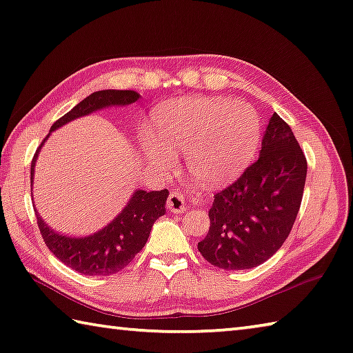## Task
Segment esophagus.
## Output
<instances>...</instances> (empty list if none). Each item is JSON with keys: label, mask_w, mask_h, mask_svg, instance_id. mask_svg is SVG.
Masks as SVG:
<instances>
[{"label": "esophagus", "mask_w": 353, "mask_h": 353, "mask_svg": "<svg viewBox=\"0 0 353 353\" xmlns=\"http://www.w3.org/2000/svg\"><path fill=\"white\" fill-rule=\"evenodd\" d=\"M168 209L174 214H183V212L188 209V204H185V196L181 194V192H170V195L168 198Z\"/></svg>", "instance_id": "esophagus-1"}]
</instances>
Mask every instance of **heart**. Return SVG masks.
<instances>
[{
    "mask_svg": "<svg viewBox=\"0 0 353 353\" xmlns=\"http://www.w3.org/2000/svg\"><path fill=\"white\" fill-rule=\"evenodd\" d=\"M155 128L159 144L145 143L150 158L170 165L174 152H185L190 175L208 188L234 181L261 138L256 112L228 98L190 97L165 104L157 112Z\"/></svg>",
    "mask_w": 353,
    "mask_h": 353,
    "instance_id": "obj_1",
    "label": "heart"
}]
</instances>
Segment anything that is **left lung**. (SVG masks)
I'll use <instances>...</instances> for the list:
<instances>
[{
	"instance_id": "left-lung-1",
	"label": "left lung",
	"mask_w": 353,
	"mask_h": 353,
	"mask_svg": "<svg viewBox=\"0 0 353 353\" xmlns=\"http://www.w3.org/2000/svg\"><path fill=\"white\" fill-rule=\"evenodd\" d=\"M305 174L307 161L294 132L274 112L259 158L215 195L209 232L198 243L204 259L225 270L252 269L268 261L295 223Z\"/></svg>"
}]
</instances>
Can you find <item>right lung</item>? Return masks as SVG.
Instances as JSON below:
<instances>
[{
    "label": "right lung",
    "instance_id": "right-lung-1",
    "mask_svg": "<svg viewBox=\"0 0 353 353\" xmlns=\"http://www.w3.org/2000/svg\"><path fill=\"white\" fill-rule=\"evenodd\" d=\"M139 94L134 90H99L84 98L75 108L53 123L50 132L57 130L61 125L73 119L94 114L110 105H128L135 103ZM50 135V134H49ZM49 135L44 138L41 145L37 149L32 159L30 183H33L35 163L43 144ZM169 192L163 190H135L129 203L118 214L114 221L105 228L95 232L89 236H65L53 232L46 224L37 212V223L39 232L49 250L59 261L69 265L70 269L83 275H114L124 269L139 250L144 248L150 235L152 225L157 219L165 214V201ZM37 210V209H35Z\"/></svg>",
    "mask_w": 353,
    "mask_h": 353
}]
</instances>
